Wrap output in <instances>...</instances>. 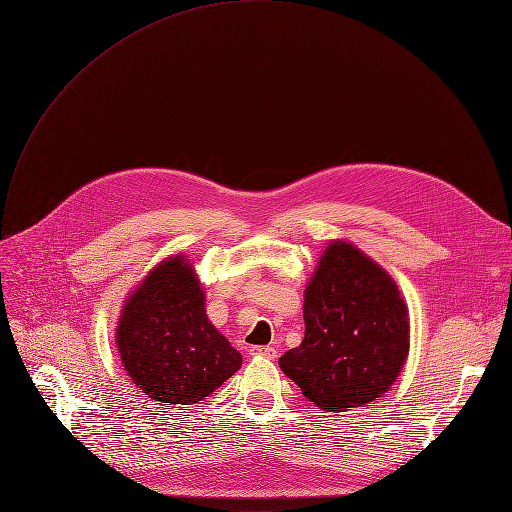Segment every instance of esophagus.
<instances>
[{
	"label": "esophagus",
	"mask_w": 512,
	"mask_h": 512,
	"mask_svg": "<svg viewBox=\"0 0 512 512\" xmlns=\"http://www.w3.org/2000/svg\"><path fill=\"white\" fill-rule=\"evenodd\" d=\"M251 356H259V358H267V360H275L277 358V350L271 346H255L251 348Z\"/></svg>",
	"instance_id": "obj_1"
}]
</instances>
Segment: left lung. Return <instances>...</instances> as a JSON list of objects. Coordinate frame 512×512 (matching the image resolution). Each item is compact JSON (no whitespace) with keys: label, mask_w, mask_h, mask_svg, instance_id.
Segmentation results:
<instances>
[{"label":"left lung","mask_w":512,"mask_h":512,"mask_svg":"<svg viewBox=\"0 0 512 512\" xmlns=\"http://www.w3.org/2000/svg\"><path fill=\"white\" fill-rule=\"evenodd\" d=\"M305 335L279 358L303 396L346 412L390 390L410 352L408 307L396 281L348 241H331L305 287Z\"/></svg>","instance_id":"left-lung-1"}]
</instances>
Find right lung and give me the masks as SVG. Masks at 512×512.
<instances>
[{
	"mask_svg": "<svg viewBox=\"0 0 512 512\" xmlns=\"http://www.w3.org/2000/svg\"><path fill=\"white\" fill-rule=\"evenodd\" d=\"M116 346L132 382L162 404L201 402L243 362L209 321L203 285L183 253L160 261L130 293Z\"/></svg>",
	"mask_w": 512,
	"mask_h": 512,
	"instance_id": "1",
	"label": "right lung"
}]
</instances>
